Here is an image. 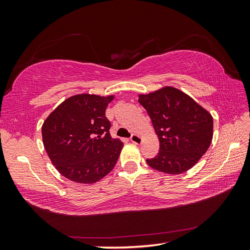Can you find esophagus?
<instances>
[{"mask_svg":"<svg viewBox=\"0 0 250 250\" xmlns=\"http://www.w3.org/2000/svg\"><path fill=\"white\" fill-rule=\"evenodd\" d=\"M130 140L132 143H134V144H141L142 143V137L137 134H132V136L130 137Z\"/></svg>","mask_w":250,"mask_h":250,"instance_id":"34e87169","label":"esophagus"}]
</instances>
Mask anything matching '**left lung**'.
Instances as JSON below:
<instances>
[{
	"instance_id": "1",
	"label": "left lung",
	"mask_w": 250,
	"mask_h": 250,
	"mask_svg": "<svg viewBox=\"0 0 250 250\" xmlns=\"http://www.w3.org/2000/svg\"><path fill=\"white\" fill-rule=\"evenodd\" d=\"M140 104L149 115L160 141L158 155L146 162L167 174H180L192 167L204 155L213 139V117L173 87L142 94Z\"/></svg>"
}]
</instances>
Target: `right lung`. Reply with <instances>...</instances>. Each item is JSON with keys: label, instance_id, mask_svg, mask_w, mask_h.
<instances>
[{"label": "right lung", "instance_id": "1", "mask_svg": "<svg viewBox=\"0 0 250 250\" xmlns=\"http://www.w3.org/2000/svg\"><path fill=\"white\" fill-rule=\"evenodd\" d=\"M113 99L74 95L44 121L45 149L63 176L75 183L93 184L115 167L124 143L109 134L111 125L105 109Z\"/></svg>", "mask_w": 250, "mask_h": 250}]
</instances>
